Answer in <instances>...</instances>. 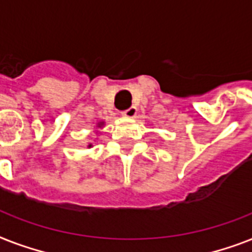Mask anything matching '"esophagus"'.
<instances>
[{"mask_svg":"<svg viewBox=\"0 0 252 252\" xmlns=\"http://www.w3.org/2000/svg\"><path fill=\"white\" fill-rule=\"evenodd\" d=\"M122 115L123 116H126V118H134L136 115H137V108L136 107H129L128 110H124L122 111Z\"/></svg>","mask_w":252,"mask_h":252,"instance_id":"obj_1","label":"esophagus"}]
</instances>
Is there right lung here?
Wrapping results in <instances>:
<instances>
[{"label":"right lung","instance_id":"add662e5","mask_svg":"<svg viewBox=\"0 0 252 252\" xmlns=\"http://www.w3.org/2000/svg\"><path fill=\"white\" fill-rule=\"evenodd\" d=\"M90 146H91V145H90Z\"/></svg>","mask_w":252,"mask_h":252}]
</instances>
